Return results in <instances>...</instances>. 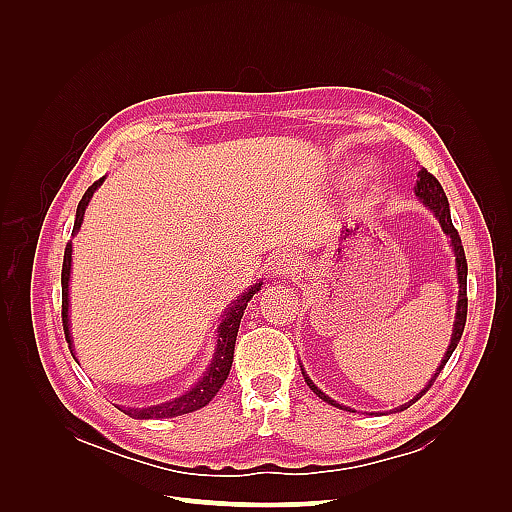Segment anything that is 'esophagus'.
<instances>
[{
    "instance_id": "1",
    "label": "esophagus",
    "mask_w": 512,
    "mask_h": 512,
    "mask_svg": "<svg viewBox=\"0 0 512 512\" xmlns=\"http://www.w3.org/2000/svg\"><path fill=\"white\" fill-rule=\"evenodd\" d=\"M297 269H299V267H297V260H294V256H292L290 252L275 254V256L271 258V262H269V271H271L273 275H277V277H286V275L294 273Z\"/></svg>"
}]
</instances>
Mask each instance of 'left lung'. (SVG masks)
Wrapping results in <instances>:
<instances>
[{
    "mask_svg": "<svg viewBox=\"0 0 512 512\" xmlns=\"http://www.w3.org/2000/svg\"><path fill=\"white\" fill-rule=\"evenodd\" d=\"M414 194H416V198L421 200V203L436 215V220L440 222V226H442V230H444V235L451 239V247H453V254H455V269H457V284H459V294H457V307H455V322H453V333H451V342H448V348H446V352H444V356H442V361H440V365L436 367V374L431 376V380L423 386L421 391H418L408 404H404V406H397L395 408V412H401V410H406V408H410L414 401H418L421 399L429 389H431V384L436 382V378H438V374L440 371L444 369V365L448 363V359H451V354L455 352V348H457V344H459V339H461V335H463V327H466V316H468V294H466V284H468V262H466V254H463V245H461V237H459V232L455 230V226H453V220H451V209H448V198H446V194H444V190H442V185H440V181L433 177L431 173H427L425 168H421L416 173V185H414ZM301 365V363H299ZM301 371H303V378H305V382H307V386L309 389H312L322 401H327V404H331V406H335V408H342V410H348V412H354L352 408H346V406H342V404H337L335 399H331L327 393H322L318 386L312 382V378L307 376V371L303 369V365H301Z\"/></svg>",
    "mask_w": 512,
    "mask_h": 512,
    "instance_id": "left-lung-1",
    "label": "left lung"
}]
</instances>
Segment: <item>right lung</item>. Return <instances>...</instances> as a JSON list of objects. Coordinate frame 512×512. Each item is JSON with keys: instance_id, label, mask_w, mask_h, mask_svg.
<instances>
[{"instance_id": "1", "label": "right lung", "mask_w": 512, "mask_h": 512, "mask_svg": "<svg viewBox=\"0 0 512 512\" xmlns=\"http://www.w3.org/2000/svg\"><path fill=\"white\" fill-rule=\"evenodd\" d=\"M106 177L98 179L91 188L83 194L79 207H76V220H74V228L72 235L81 230L85 211L91 196L104 183ZM70 271H72V241L66 245V254H64V269H61V320H64V333H66V342L68 348L74 356V342H72V333H70ZM262 288V282H256L254 286L247 288L243 294L232 301L224 314L220 316V324H218V337H215V350L209 361V367L203 376L198 378V382H194L188 391L183 395L164 401V404H156V406H147V408H119L126 412L132 418H138V421H147V418H173V416H181V414H190L196 412L200 408H205L209 401L218 395V391L222 389V384L226 382L230 367H232V354H235V342H237V333H239V322L243 318V312L247 303L252 301L254 294ZM76 359V356H74ZM79 361V359H76Z\"/></svg>"}]
</instances>
